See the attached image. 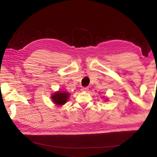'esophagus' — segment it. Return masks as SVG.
<instances>
[{"mask_svg":"<svg viewBox=\"0 0 157 157\" xmlns=\"http://www.w3.org/2000/svg\"><path fill=\"white\" fill-rule=\"evenodd\" d=\"M88 90V87H82L81 88V91L82 92H87Z\"/></svg>","mask_w":157,"mask_h":157,"instance_id":"1","label":"esophagus"}]
</instances>
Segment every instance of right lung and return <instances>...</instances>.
Returning <instances> with one entry per match:
<instances>
[{
	"instance_id": "obj_1",
	"label": "right lung",
	"mask_w": 157,
	"mask_h": 157,
	"mask_svg": "<svg viewBox=\"0 0 157 157\" xmlns=\"http://www.w3.org/2000/svg\"><path fill=\"white\" fill-rule=\"evenodd\" d=\"M69 98V93L63 92H58L54 94L52 96V99L53 102L56 105H63L67 101Z\"/></svg>"
}]
</instances>
